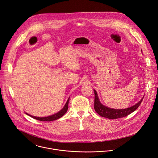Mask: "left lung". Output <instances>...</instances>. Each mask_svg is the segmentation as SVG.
Masks as SVG:
<instances>
[{"label":"left lung","instance_id":"1","mask_svg":"<svg viewBox=\"0 0 158 158\" xmlns=\"http://www.w3.org/2000/svg\"><path fill=\"white\" fill-rule=\"evenodd\" d=\"M95 93V100H94V109L95 112L99 114L100 116L106 117L109 119H116L118 118H122L126 117L132 112H134L141 105L143 98L140 100L137 103H136L134 106L124 109H115L107 107L106 106H103V105L100 102L98 95L97 92L94 90Z\"/></svg>","mask_w":158,"mask_h":158}]
</instances>
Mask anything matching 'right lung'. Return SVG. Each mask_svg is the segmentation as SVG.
Returning a JSON list of instances; mask_svg holds the SVG:
<instances>
[{"label": "right lung", "instance_id": "right-lung-1", "mask_svg": "<svg viewBox=\"0 0 158 158\" xmlns=\"http://www.w3.org/2000/svg\"><path fill=\"white\" fill-rule=\"evenodd\" d=\"M69 98L68 99L65 106H64V107L58 113L54 114V115H50V116H48V117H35V116H32L31 115H29L28 114L26 113L27 115H29L30 117H32L34 119H36V120H40V121H52V120H57L58 118H60V117H61L63 115L65 114V113L66 112V111L68 110V103H69Z\"/></svg>", "mask_w": 158, "mask_h": 158}]
</instances>
